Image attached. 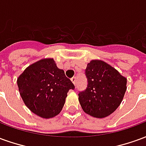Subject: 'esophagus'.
I'll return each mask as SVG.
<instances>
[{
  "mask_svg": "<svg viewBox=\"0 0 146 146\" xmlns=\"http://www.w3.org/2000/svg\"><path fill=\"white\" fill-rule=\"evenodd\" d=\"M71 81L73 82V84L74 85H76V77H73L72 79H71Z\"/></svg>",
  "mask_w": 146,
  "mask_h": 146,
  "instance_id": "1",
  "label": "esophagus"
}]
</instances>
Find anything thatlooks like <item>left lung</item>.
<instances>
[{
	"mask_svg": "<svg viewBox=\"0 0 146 146\" xmlns=\"http://www.w3.org/2000/svg\"><path fill=\"white\" fill-rule=\"evenodd\" d=\"M85 75L88 87L79 93V102L87 114L104 118L119 107L126 90L127 78L102 60H92Z\"/></svg>",
	"mask_w": 146,
	"mask_h": 146,
	"instance_id": "obj_1",
	"label": "left lung"
}]
</instances>
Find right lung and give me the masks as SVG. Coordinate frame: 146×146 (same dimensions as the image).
<instances>
[{
	"label": "right lung",
	"mask_w": 146,
	"mask_h": 146,
	"mask_svg": "<svg viewBox=\"0 0 146 146\" xmlns=\"http://www.w3.org/2000/svg\"><path fill=\"white\" fill-rule=\"evenodd\" d=\"M17 84L25 105L45 119L60 113L69 90L75 88L53 58H44L29 66L18 77Z\"/></svg>",
	"instance_id": "1"
}]
</instances>
